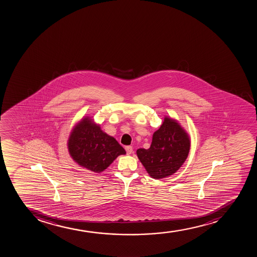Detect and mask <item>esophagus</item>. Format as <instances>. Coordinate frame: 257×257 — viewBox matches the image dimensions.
Returning <instances> with one entry per match:
<instances>
[{
  "label": "esophagus",
  "instance_id": "34e87169",
  "mask_svg": "<svg viewBox=\"0 0 257 257\" xmlns=\"http://www.w3.org/2000/svg\"><path fill=\"white\" fill-rule=\"evenodd\" d=\"M124 149H125L127 155H131L133 152V149L132 146H126Z\"/></svg>",
  "mask_w": 257,
  "mask_h": 257
}]
</instances>
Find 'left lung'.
I'll return each instance as SVG.
<instances>
[{
  "label": "left lung",
  "instance_id": "left-lung-1",
  "mask_svg": "<svg viewBox=\"0 0 257 257\" xmlns=\"http://www.w3.org/2000/svg\"><path fill=\"white\" fill-rule=\"evenodd\" d=\"M190 146V137L185 129L177 119L166 116L160 129L153 134L150 148L138 149L137 155L150 177L162 179L179 170Z\"/></svg>",
  "mask_w": 257,
  "mask_h": 257
}]
</instances>
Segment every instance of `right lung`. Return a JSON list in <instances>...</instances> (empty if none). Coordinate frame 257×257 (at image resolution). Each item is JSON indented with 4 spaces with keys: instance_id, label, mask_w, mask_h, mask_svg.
<instances>
[{
    "instance_id": "right-lung-1",
    "label": "right lung",
    "mask_w": 257,
    "mask_h": 257,
    "mask_svg": "<svg viewBox=\"0 0 257 257\" xmlns=\"http://www.w3.org/2000/svg\"><path fill=\"white\" fill-rule=\"evenodd\" d=\"M68 150L75 163L88 171L100 173L119 155L126 152L116 139L101 130L90 116H85L69 134Z\"/></svg>"
}]
</instances>
